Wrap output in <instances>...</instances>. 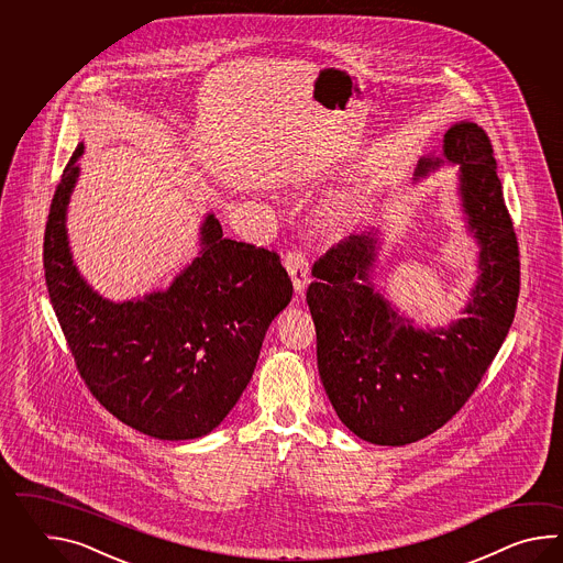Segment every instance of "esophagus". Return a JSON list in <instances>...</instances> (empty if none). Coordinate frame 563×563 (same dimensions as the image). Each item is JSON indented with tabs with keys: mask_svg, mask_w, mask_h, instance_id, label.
Wrapping results in <instances>:
<instances>
[{
	"mask_svg": "<svg viewBox=\"0 0 563 563\" xmlns=\"http://www.w3.org/2000/svg\"><path fill=\"white\" fill-rule=\"evenodd\" d=\"M286 269L291 282H294V289L301 294L306 289L308 284V277H310V264H308V257L301 250H291L286 253Z\"/></svg>",
	"mask_w": 563,
	"mask_h": 563,
	"instance_id": "1",
	"label": "esophagus"
}]
</instances>
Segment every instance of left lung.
<instances>
[{"label":"left lung","mask_w":563,"mask_h":563,"mask_svg":"<svg viewBox=\"0 0 563 563\" xmlns=\"http://www.w3.org/2000/svg\"><path fill=\"white\" fill-rule=\"evenodd\" d=\"M443 155L461 168V197L477 238L478 277L467 318L417 330L374 291V233L352 235L320 257L306 291L318 371L340 420L360 439L402 446L429 437L465 407L511 328L519 298V247L487 132L459 122ZM441 158L419 161L417 175Z\"/></svg>","instance_id":"left-lung-1"}]
</instances>
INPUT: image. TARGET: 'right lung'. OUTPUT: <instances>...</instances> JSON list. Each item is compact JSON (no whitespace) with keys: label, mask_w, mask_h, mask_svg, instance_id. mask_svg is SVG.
<instances>
[{"label":"right lung","mask_w":563,"mask_h":563,"mask_svg":"<svg viewBox=\"0 0 563 563\" xmlns=\"http://www.w3.org/2000/svg\"><path fill=\"white\" fill-rule=\"evenodd\" d=\"M70 156L49 205L44 269L49 301L80 378L110 415L163 441L213 431L250 384L265 332L291 299L276 252L223 238L216 216L201 255L167 291L102 299L73 264L66 205L78 177Z\"/></svg>","instance_id":"obj_1"}]
</instances>
